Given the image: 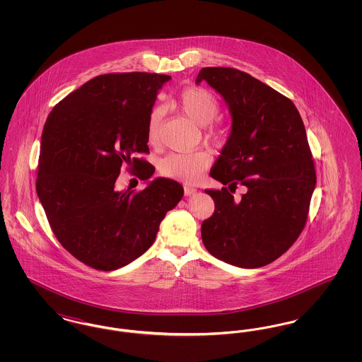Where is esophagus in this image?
I'll list each match as a JSON object with an SVG mask.
<instances>
[{
  "label": "esophagus",
  "mask_w": 362,
  "mask_h": 362,
  "mask_svg": "<svg viewBox=\"0 0 362 362\" xmlns=\"http://www.w3.org/2000/svg\"><path fill=\"white\" fill-rule=\"evenodd\" d=\"M197 192V189H194V187H189V186H185V195H194Z\"/></svg>",
  "instance_id": "1"
}]
</instances>
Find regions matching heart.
Returning a JSON list of instances; mask_svg holds the SVG:
<instances>
[{
    "instance_id": "1",
    "label": "heart",
    "mask_w": 362,
    "mask_h": 362,
    "mask_svg": "<svg viewBox=\"0 0 362 362\" xmlns=\"http://www.w3.org/2000/svg\"><path fill=\"white\" fill-rule=\"evenodd\" d=\"M177 105L197 124L206 126L216 118L220 110L216 96L204 88H187L182 90L176 99ZM163 117L161 108H153L148 122V141L156 144L158 141V126ZM210 136H217L210 132ZM210 164V156L202 151L173 152L165 156L160 163V173L164 176L180 179L186 182L198 180Z\"/></svg>"
}]
</instances>
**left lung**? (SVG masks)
<instances>
[{"label":"left lung","mask_w":362,"mask_h":362,"mask_svg":"<svg viewBox=\"0 0 362 362\" xmlns=\"http://www.w3.org/2000/svg\"><path fill=\"white\" fill-rule=\"evenodd\" d=\"M202 81L221 95L232 117L210 176L247 189L240 202L226 187L205 189L216 209L202 223V241L225 263L262 267L286 252L307 223L316 173L305 127L292 100L248 73L204 68L195 84Z\"/></svg>","instance_id":"1"}]
</instances>
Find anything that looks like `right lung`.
<instances>
[{"label":"right lung","mask_w":362,"mask_h":362,"mask_svg":"<svg viewBox=\"0 0 362 362\" xmlns=\"http://www.w3.org/2000/svg\"><path fill=\"white\" fill-rule=\"evenodd\" d=\"M170 80L141 71L98 76L57 104L45 123L39 201L62 247L96 270H117L146 252L185 194L173 179L148 180L155 167L134 157L149 153V115ZM124 163L147 182L142 192L115 189Z\"/></svg>","instance_id":"add662e5"}]
</instances>
